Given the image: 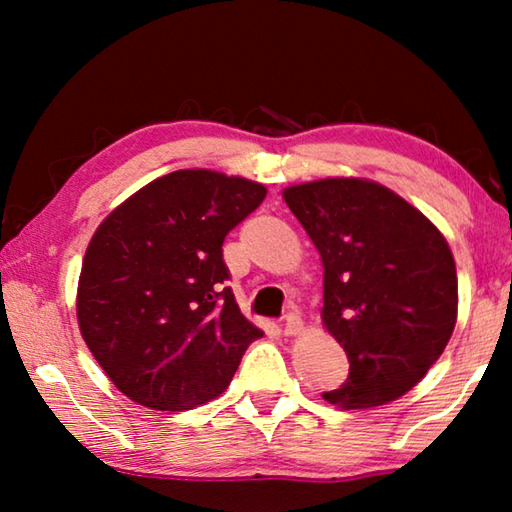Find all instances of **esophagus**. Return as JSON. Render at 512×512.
<instances>
[{
	"mask_svg": "<svg viewBox=\"0 0 512 512\" xmlns=\"http://www.w3.org/2000/svg\"><path fill=\"white\" fill-rule=\"evenodd\" d=\"M302 329H305V323H302V318L298 314H289L284 318V334L287 336H296Z\"/></svg>",
	"mask_w": 512,
	"mask_h": 512,
	"instance_id": "34e87169",
	"label": "esophagus"
}]
</instances>
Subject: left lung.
<instances>
[{"label": "left lung", "instance_id": "left-lung-1", "mask_svg": "<svg viewBox=\"0 0 512 512\" xmlns=\"http://www.w3.org/2000/svg\"><path fill=\"white\" fill-rule=\"evenodd\" d=\"M282 196L323 262L320 318L350 361L348 381L323 397L352 411L409 393L456 325V264L443 232L368 178L311 180Z\"/></svg>", "mask_w": 512, "mask_h": 512}]
</instances>
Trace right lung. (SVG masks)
Segmentation results:
<instances>
[{
    "label": "right lung",
    "mask_w": 512,
    "mask_h": 512,
    "mask_svg": "<svg viewBox=\"0 0 512 512\" xmlns=\"http://www.w3.org/2000/svg\"><path fill=\"white\" fill-rule=\"evenodd\" d=\"M266 187L210 169L167 173L117 205L85 250L76 318L128 400L189 411L230 386L264 332L241 314L223 239Z\"/></svg>",
    "instance_id": "1"
}]
</instances>
